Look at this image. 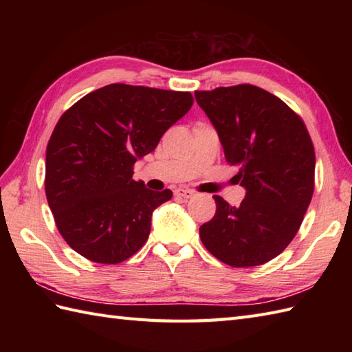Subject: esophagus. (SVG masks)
Instances as JSON below:
<instances>
[{"instance_id": "34e87169", "label": "esophagus", "mask_w": 352, "mask_h": 352, "mask_svg": "<svg viewBox=\"0 0 352 352\" xmlns=\"http://www.w3.org/2000/svg\"><path fill=\"white\" fill-rule=\"evenodd\" d=\"M177 195L188 199V198H192L193 195H195V192L190 190V189H177Z\"/></svg>"}]
</instances>
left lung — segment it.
Listing matches in <instances>:
<instances>
[{"mask_svg": "<svg viewBox=\"0 0 352 352\" xmlns=\"http://www.w3.org/2000/svg\"><path fill=\"white\" fill-rule=\"evenodd\" d=\"M218 133L241 206L214 195L216 213L199 227L201 242L234 267L263 265L301 227L315 188V149L301 118L275 95L251 85L195 92Z\"/></svg>", "mask_w": 352, "mask_h": 352, "instance_id": "1", "label": "left lung"}]
</instances>
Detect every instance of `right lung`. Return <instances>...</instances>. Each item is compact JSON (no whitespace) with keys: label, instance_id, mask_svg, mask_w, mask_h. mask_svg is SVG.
Segmentation results:
<instances>
[{"label":"right lung","instance_id":"obj_1","mask_svg":"<svg viewBox=\"0 0 352 352\" xmlns=\"http://www.w3.org/2000/svg\"><path fill=\"white\" fill-rule=\"evenodd\" d=\"M192 104L189 92L109 85L58 119L47 146L45 193L58 231L80 256L116 265L144 246L153 212L172 192L134 182L133 166Z\"/></svg>","mask_w":352,"mask_h":352}]
</instances>
